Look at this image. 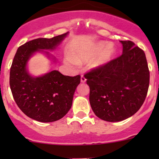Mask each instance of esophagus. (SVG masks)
Returning <instances> with one entry per match:
<instances>
[{"label":"esophagus","instance_id":"obj_1","mask_svg":"<svg viewBox=\"0 0 159 159\" xmlns=\"http://www.w3.org/2000/svg\"><path fill=\"white\" fill-rule=\"evenodd\" d=\"M81 83L86 82V78H84V75H81Z\"/></svg>","mask_w":159,"mask_h":159}]
</instances>
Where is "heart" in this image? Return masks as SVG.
I'll return each mask as SVG.
<instances>
[{
	"instance_id": "1",
	"label": "heart",
	"mask_w": 159,
	"mask_h": 159,
	"mask_svg": "<svg viewBox=\"0 0 159 159\" xmlns=\"http://www.w3.org/2000/svg\"><path fill=\"white\" fill-rule=\"evenodd\" d=\"M115 54V48L113 44L105 41L95 43L87 49L78 50L74 53L72 59L70 57L65 60L66 63L75 62L76 64H83L89 61V67L91 69H98L106 65L111 61Z\"/></svg>"
}]
</instances>
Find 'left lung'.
<instances>
[{
  "instance_id": "8db88e82",
  "label": "left lung",
  "mask_w": 159,
  "mask_h": 159,
  "mask_svg": "<svg viewBox=\"0 0 159 159\" xmlns=\"http://www.w3.org/2000/svg\"><path fill=\"white\" fill-rule=\"evenodd\" d=\"M122 54L84 75L89 102L97 117L110 122L123 121L143 105L149 86L145 54L130 41H120Z\"/></svg>"
}]
</instances>
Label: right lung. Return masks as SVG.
<instances>
[{
    "instance_id": "1",
    "label": "right lung",
    "mask_w": 159,
    "mask_h": 159,
    "mask_svg": "<svg viewBox=\"0 0 159 159\" xmlns=\"http://www.w3.org/2000/svg\"><path fill=\"white\" fill-rule=\"evenodd\" d=\"M68 32L52 38H37L18 48L10 71V87L14 101L29 118L40 122H52L63 118L70 109L74 94L81 76H65L58 70L34 76L28 61L37 53H42L55 63L54 51L67 38Z\"/></svg>"
}]
</instances>
